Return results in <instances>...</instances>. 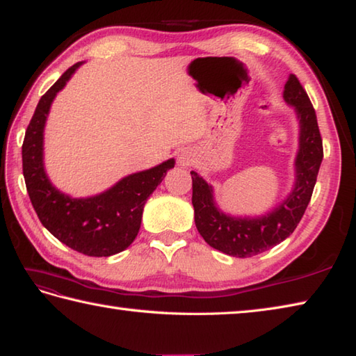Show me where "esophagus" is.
I'll return each mask as SVG.
<instances>
[{
	"label": "esophagus",
	"mask_w": 356,
	"mask_h": 356,
	"mask_svg": "<svg viewBox=\"0 0 356 356\" xmlns=\"http://www.w3.org/2000/svg\"><path fill=\"white\" fill-rule=\"evenodd\" d=\"M179 163L184 165V166L191 165L193 163V157L190 154H186V152H182V154H180V157H179Z\"/></svg>",
	"instance_id": "34e87169"
}]
</instances>
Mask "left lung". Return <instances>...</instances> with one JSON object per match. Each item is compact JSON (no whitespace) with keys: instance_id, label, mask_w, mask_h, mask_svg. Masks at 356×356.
Instances as JSON below:
<instances>
[{"instance_id":"left-lung-1","label":"left lung","mask_w":356,"mask_h":356,"mask_svg":"<svg viewBox=\"0 0 356 356\" xmlns=\"http://www.w3.org/2000/svg\"><path fill=\"white\" fill-rule=\"evenodd\" d=\"M284 99L296 108L301 123V136H299V152L296 157L295 190L276 210L259 219L229 218L214 207L211 186H208L205 180L197 176V172H191V200L197 232L208 245L225 254L252 257L267 252L295 232L307 210L324 156L323 138L318 128L315 108L298 76L293 74L285 83Z\"/></svg>"}]
</instances>
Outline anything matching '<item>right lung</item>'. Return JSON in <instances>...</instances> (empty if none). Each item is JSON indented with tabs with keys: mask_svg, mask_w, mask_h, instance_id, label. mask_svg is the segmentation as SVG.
<instances>
[{
	"mask_svg": "<svg viewBox=\"0 0 356 356\" xmlns=\"http://www.w3.org/2000/svg\"><path fill=\"white\" fill-rule=\"evenodd\" d=\"M79 66L80 63L69 67L35 108L23 142V174L41 224L75 252L102 257L123 252L136 239L145 202L166 171L174 168V159L156 168L131 174L95 197L71 199L55 190L43 168V129L55 94Z\"/></svg>",
	"mask_w": 356,
	"mask_h": 356,
	"instance_id": "obj_1",
	"label": "right lung"
}]
</instances>
